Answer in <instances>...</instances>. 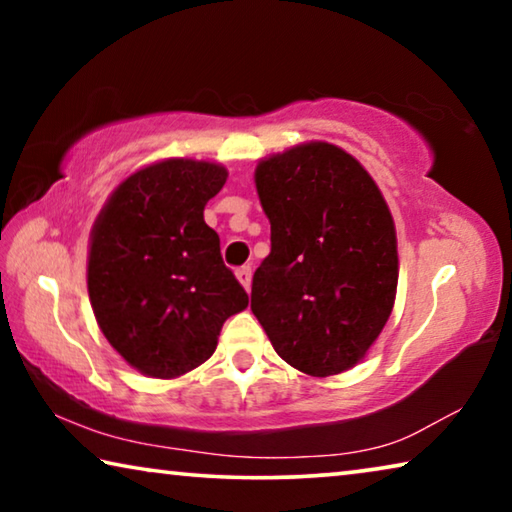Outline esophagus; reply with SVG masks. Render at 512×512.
Here are the masks:
<instances>
[{
  "mask_svg": "<svg viewBox=\"0 0 512 512\" xmlns=\"http://www.w3.org/2000/svg\"><path fill=\"white\" fill-rule=\"evenodd\" d=\"M237 280L241 282V287L246 291H250V282H253V271H250V266H241L237 271Z\"/></svg>",
  "mask_w": 512,
  "mask_h": 512,
  "instance_id": "obj_1",
  "label": "esophagus"
}]
</instances>
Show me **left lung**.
Returning <instances> with one entry per match:
<instances>
[{"instance_id": "1", "label": "left lung", "mask_w": 512, "mask_h": 512, "mask_svg": "<svg viewBox=\"0 0 512 512\" xmlns=\"http://www.w3.org/2000/svg\"><path fill=\"white\" fill-rule=\"evenodd\" d=\"M271 253L253 275L250 309L275 352L311 377L366 357L397 291V237L375 180L327 142L257 164Z\"/></svg>"}]
</instances>
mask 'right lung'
I'll list each match as a JSON object with an SVG mask.
<instances>
[{
	"instance_id": "add662e5",
	"label": "right lung",
	"mask_w": 512,
	"mask_h": 512,
	"mask_svg": "<svg viewBox=\"0 0 512 512\" xmlns=\"http://www.w3.org/2000/svg\"><path fill=\"white\" fill-rule=\"evenodd\" d=\"M228 178L221 164L171 158L121 183L90 237L88 293L103 336L144 375L171 379L216 350L248 307L203 210Z\"/></svg>"
}]
</instances>
